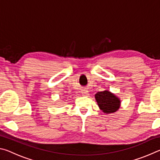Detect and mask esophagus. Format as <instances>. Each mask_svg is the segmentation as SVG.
<instances>
[{
    "label": "esophagus",
    "instance_id": "34e87169",
    "mask_svg": "<svg viewBox=\"0 0 160 160\" xmlns=\"http://www.w3.org/2000/svg\"><path fill=\"white\" fill-rule=\"evenodd\" d=\"M82 95L88 97L89 95V92L88 90H82Z\"/></svg>",
    "mask_w": 160,
    "mask_h": 160
}]
</instances>
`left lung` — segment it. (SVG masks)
<instances>
[{"mask_svg": "<svg viewBox=\"0 0 160 160\" xmlns=\"http://www.w3.org/2000/svg\"><path fill=\"white\" fill-rule=\"evenodd\" d=\"M95 99L99 109L104 113H113L118 110L121 100L109 90L98 92L95 94Z\"/></svg>", "mask_w": 160, "mask_h": 160, "instance_id": "left-lung-1", "label": "left lung"}]
</instances>
